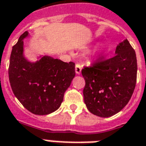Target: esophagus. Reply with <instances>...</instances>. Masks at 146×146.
<instances>
[{"label":"esophagus","instance_id":"esophagus-1","mask_svg":"<svg viewBox=\"0 0 146 146\" xmlns=\"http://www.w3.org/2000/svg\"><path fill=\"white\" fill-rule=\"evenodd\" d=\"M82 72V66L79 64H76L75 65V73L77 74H80Z\"/></svg>","mask_w":146,"mask_h":146}]
</instances>
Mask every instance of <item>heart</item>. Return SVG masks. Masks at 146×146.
<instances>
[{
    "label": "heart",
    "mask_w": 146,
    "mask_h": 146,
    "mask_svg": "<svg viewBox=\"0 0 146 146\" xmlns=\"http://www.w3.org/2000/svg\"><path fill=\"white\" fill-rule=\"evenodd\" d=\"M96 54H99V51H97V52H96Z\"/></svg>",
    "instance_id": "obj_1"
}]
</instances>
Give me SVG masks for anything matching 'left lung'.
Masks as SVG:
<instances>
[{
    "instance_id": "left-lung-1",
    "label": "left lung",
    "mask_w": 146,
    "mask_h": 146,
    "mask_svg": "<svg viewBox=\"0 0 146 146\" xmlns=\"http://www.w3.org/2000/svg\"><path fill=\"white\" fill-rule=\"evenodd\" d=\"M115 54L82 70L86 107L91 113L102 118L115 115L126 106L136 84V54L129 40L119 43Z\"/></svg>"
}]
</instances>
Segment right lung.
Returning <instances> with one entry per match:
<instances>
[{
	"instance_id": "add662e5",
	"label": "right lung",
	"mask_w": 146,
	"mask_h": 146,
	"mask_svg": "<svg viewBox=\"0 0 146 146\" xmlns=\"http://www.w3.org/2000/svg\"><path fill=\"white\" fill-rule=\"evenodd\" d=\"M29 37V32H25L12 48L10 84L26 109L35 115H45L61 106L64 92L75 76V64L45 54L37 56L35 61H30L25 55L24 45V40Z\"/></svg>"
}]
</instances>
